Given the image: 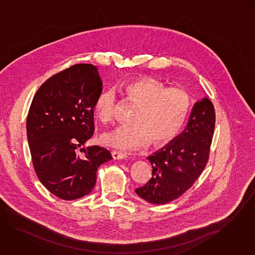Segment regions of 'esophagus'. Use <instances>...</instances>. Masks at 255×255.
Returning a JSON list of instances; mask_svg holds the SVG:
<instances>
[{"mask_svg":"<svg viewBox=\"0 0 255 255\" xmlns=\"http://www.w3.org/2000/svg\"><path fill=\"white\" fill-rule=\"evenodd\" d=\"M112 155H113V158L114 159H124V158H126L127 157V153H125V152H121V151H118V150H113L112 151Z\"/></svg>","mask_w":255,"mask_h":255,"instance_id":"34e87169","label":"esophagus"}]
</instances>
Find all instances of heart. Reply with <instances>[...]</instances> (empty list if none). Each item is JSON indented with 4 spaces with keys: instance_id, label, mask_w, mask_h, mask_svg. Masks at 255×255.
<instances>
[{
    "instance_id": "heart-1",
    "label": "heart",
    "mask_w": 255,
    "mask_h": 255,
    "mask_svg": "<svg viewBox=\"0 0 255 255\" xmlns=\"http://www.w3.org/2000/svg\"><path fill=\"white\" fill-rule=\"evenodd\" d=\"M121 92L126 100L137 105L132 118L134 124L105 132L101 136L103 144L117 149H138L151 140L160 146L176 137L190 108V97L184 89L167 88L152 78H137L124 82ZM118 104L116 92L106 89L94 102V114L102 122H112Z\"/></svg>"
}]
</instances>
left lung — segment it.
<instances>
[{"instance_id":"obj_1","label":"left lung","mask_w":255,"mask_h":255,"mask_svg":"<svg viewBox=\"0 0 255 255\" xmlns=\"http://www.w3.org/2000/svg\"><path fill=\"white\" fill-rule=\"evenodd\" d=\"M216 125L213 103L204 98L192 109L184 131L147 159L152 176L135 191L145 201L163 205L185 193L204 171Z\"/></svg>"}]
</instances>
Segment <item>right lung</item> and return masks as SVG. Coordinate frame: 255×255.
<instances>
[{
  "mask_svg": "<svg viewBox=\"0 0 255 255\" xmlns=\"http://www.w3.org/2000/svg\"><path fill=\"white\" fill-rule=\"evenodd\" d=\"M92 64H76L46 79L27 116V137L35 172L53 195L75 200L89 194L99 166L113 159L102 146L79 149L94 133V102L102 92Z\"/></svg>",
  "mask_w": 255,
  "mask_h": 255,
  "instance_id": "add662e5",
  "label": "right lung"
}]
</instances>
